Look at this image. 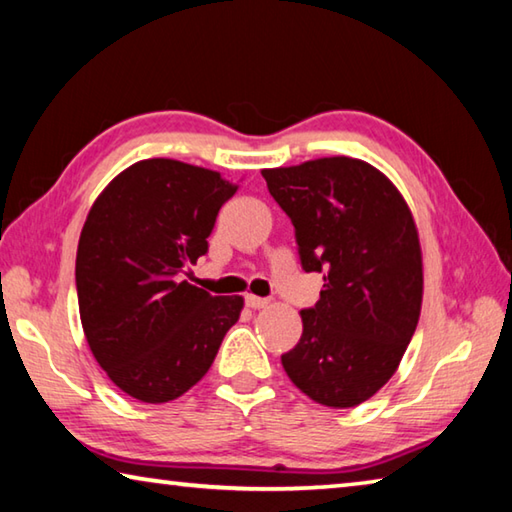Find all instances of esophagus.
Segmentation results:
<instances>
[{"instance_id":"obj_1","label":"esophagus","mask_w":512,"mask_h":512,"mask_svg":"<svg viewBox=\"0 0 512 512\" xmlns=\"http://www.w3.org/2000/svg\"><path fill=\"white\" fill-rule=\"evenodd\" d=\"M245 303L249 308H254V310H261V308H267V299H261V297H254V294H247L245 297Z\"/></svg>"}]
</instances>
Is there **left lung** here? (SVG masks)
I'll use <instances>...</instances> for the list:
<instances>
[{
	"mask_svg": "<svg viewBox=\"0 0 512 512\" xmlns=\"http://www.w3.org/2000/svg\"><path fill=\"white\" fill-rule=\"evenodd\" d=\"M261 173L294 224L303 270H326L283 369L319 405H362L396 373L418 326L423 251L414 215L396 184L362 159L321 157Z\"/></svg>",
	"mask_w": 512,
	"mask_h": 512,
	"instance_id": "obj_1",
	"label": "left lung"
}]
</instances>
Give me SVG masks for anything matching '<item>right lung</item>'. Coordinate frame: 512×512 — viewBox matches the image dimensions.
<instances>
[{
    "label": "right lung",
    "mask_w": 512,
    "mask_h": 512,
    "mask_svg": "<svg viewBox=\"0 0 512 512\" xmlns=\"http://www.w3.org/2000/svg\"><path fill=\"white\" fill-rule=\"evenodd\" d=\"M236 191L218 170L157 157L125 168L89 209L76 254L80 324L96 362L130 398L161 405L182 396L238 321L242 297L182 281Z\"/></svg>",
    "instance_id": "1"
}]
</instances>
